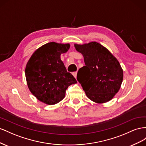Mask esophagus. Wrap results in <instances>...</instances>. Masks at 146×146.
<instances>
[{"label": "esophagus", "instance_id": "esophagus-1", "mask_svg": "<svg viewBox=\"0 0 146 146\" xmlns=\"http://www.w3.org/2000/svg\"><path fill=\"white\" fill-rule=\"evenodd\" d=\"M73 75L74 76V78H76V76H77V72H73Z\"/></svg>", "mask_w": 146, "mask_h": 146}]
</instances>
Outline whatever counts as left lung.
Returning a JSON list of instances; mask_svg holds the SVG:
<instances>
[{
  "instance_id": "1",
  "label": "left lung",
  "mask_w": 146,
  "mask_h": 146,
  "mask_svg": "<svg viewBox=\"0 0 146 146\" xmlns=\"http://www.w3.org/2000/svg\"><path fill=\"white\" fill-rule=\"evenodd\" d=\"M74 47L84 56L86 65L79 70L77 80L87 97L98 103L111 100L123 80V70L118 60L106 48L95 41L75 44Z\"/></svg>"
}]
</instances>
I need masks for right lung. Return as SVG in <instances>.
Returning a JSON list of instances; mask_svg holds the SVG:
<instances>
[{
  "instance_id": "right-lung-1",
  "label": "right lung",
  "mask_w": 146,
  "mask_h": 146,
  "mask_svg": "<svg viewBox=\"0 0 146 146\" xmlns=\"http://www.w3.org/2000/svg\"><path fill=\"white\" fill-rule=\"evenodd\" d=\"M69 48V44L48 43L37 49L27 62L25 73L28 87L40 101L48 105L59 103L68 86L77 82L60 59L61 54Z\"/></svg>"
}]
</instances>
